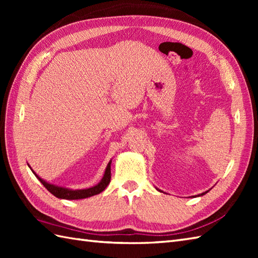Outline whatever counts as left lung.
<instances>
[{"mask_svg": "<svg viewBox=\"0 0 258 258\" xmlns=\"http://www.w3.org/2000/svg\"><path fill=\"white\" fill-rule=\"evenodd\" d=\"M202 195H204V193H203V194H202Z\"/></svg>", "mask_w": 258, "mask_h": 258, "instance_id": "left-lung-1", "label": "left lung"}]
</instances>
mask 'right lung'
I'll list each match as a JSON object with an SVG mask.
<instances>
[{
	"label": "right lung",
	"instance_id": "add662e5",
	"mask_svg": "<svg viewBox=\"0 0 258 258\" xmlns=\"http://www.w3.org/2000/svg\"><path fill=\"white\" fill-rule=\"evenodd\" d=\"M35 176L40 179V182L44 185V187L48 191H51L54 196H56L57 199H64V200L86 199V197H91L93 195L100 194L101 191H103L106 188V186L109 184V182H111V162L107 164V167L105 169V174H104V176H103L101 182L97 185L93 186V187L86 188V189H75L74 190V189H69L65 187H59V186L46 183L44 179H42L40 176H37L36 174H35Z\"/></svg>",
	"mask_w": 258,
	"mask_h": 258
}]
</instances>
